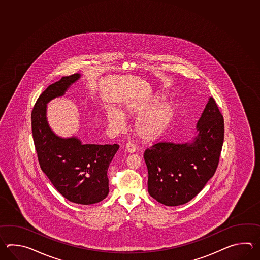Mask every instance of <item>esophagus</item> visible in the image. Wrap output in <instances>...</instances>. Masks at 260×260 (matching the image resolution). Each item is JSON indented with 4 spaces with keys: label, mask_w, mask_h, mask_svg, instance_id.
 Returning a JSON list of instances; mask_svg holds the SVG:
<instances>
[{
    "label": "esophagus",
    "mask_w": 260,
    "mask_h": 260,
    "mask_svg": "<svg viewBox=\"0 0 260 260\" xmlns=\"http://www.w3.org/2000/svg\"><path fill=\"white\" fill-rule=\"evenodd\" d=\"M125 150L127 151L128 153H134L136 151V148L132 143L129 142L125 145Z\"/></svg>",
    "instance_id": "obj_1"
}]
</instances>
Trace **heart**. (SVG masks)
I'll use <instances>...</instances> for the list:
<instances>
[{
    "label": "heart",
    "mask_w": 260,
    "mask_h": 260,
    "mask_svg": "<svg viewBox=\"0 0 260 260\" xmlns=\"http://www.w3.org/2000/svg\"><path fill=\"white\" fill-rule=\"evenodd\" d=\"M125 112L131 116L140 117L135 122L138 137L147 142H154L162 138L171 126L176 110L166 95L155 94L148 100L134 102L125 106ZM109 126L120 131L125 126V118L122 111L111 109L107 112Z\"/></svg>",
    "instance_id": "obj_1"
}]
</instances>
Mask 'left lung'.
I'll return each instance as SVG.
<instances>
[{
  "label": "left lung",
  "mask_w": 260,
  "mask_h": 260,
  "mask_svg": "<svg viewBox=\"0 0 260 260\" xmlns=\"http://www.w3.org/2000/svg\"><path fill=\"white\" fill-rule=\"evenodd\" d=\"M223 141L224 119L215 100L209 98L190 141L160 142L146 149L149 195L167 206L193 199L214 176Z\"/></svg>",
  "instance_id": "obj_1"
}]
</instances>
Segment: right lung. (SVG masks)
<instances>
[{
  "label": "right lung",
  "instance_id": "1",
  "mask_svg": "<svg viewBox=\"0 0 260 260\" xmlns=\"http://www.w3.org/2000/svg\"><path fill=\"white\" fill-rule=\"evenodd\" d=\"M80 73L61 78L41 94L31 113L34 145L40 166L57 191L66 199L79 205H93L109 194L108 168L119 145L83 144L75 136L61 138L47 121V104L60 98Z\"/></svg>",
  "mask_w": 260,
  "mask_h": 260
}]
</instances>
